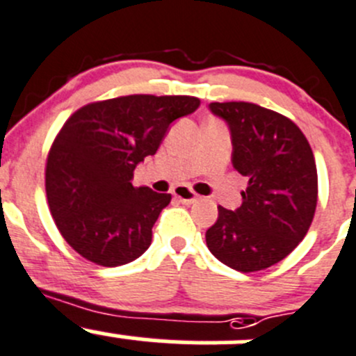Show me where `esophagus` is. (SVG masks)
Segmentation results:
<instances>
[{
	"instance_id": "obj_1",
	"label": "esophagus",
	"mask_w": 356,
	"mask_h": 356,
	"mask_svg": "<svg viewBox=\"0 0 356 356\" xmlns=\"http://www.w3.org/2000/svg\"><path fill=\"white\" fill-rule=\"evenodd\" d=\"M172 193H174L175 198H179L182 203H186V205H191V203H195L196 200H198V196H196L191 189L186 188V186H177Z\"/></svg>"
}]
</instances>
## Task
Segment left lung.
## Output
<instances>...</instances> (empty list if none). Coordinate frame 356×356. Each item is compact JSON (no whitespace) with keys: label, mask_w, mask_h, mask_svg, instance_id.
Instances as JSON below:
<instances>
[{"label":"left lung","mask_w":356,"mask_h":356,"mask_svg":"<svg viewBox=\"0 0 356 356\" xmlns=\"http://www.w3.org/2000/svg\"><path fill=\"white\" fill-rule=\"evenodd\" d=\"M209 109L229 127L231 163L248 186L236 210L217 207L207 247L241 273L266 270L287 257L312 226L315 156L305 134L280 113L250 102H212Z\"/></svg>","instance_id":"1"}]
</instances>
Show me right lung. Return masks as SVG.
<instances>
[{
	"mask_svg": "<svg viewBox=\"0 0 356 356\" xmlns=\"http://www.w3.org/2000/svg\"><path fill=\"white\" fill-rule=\"evenodd\" d=\"M198 106L189 95H127L83 106L64 123L44 182L55 224L81 257L115 268L149 248L172 196L134 188V170L156 153L172 122Z\"/></svg>",
	"mask_w": 356,
	"mask_h": 356,
	"instance_id": "obj_1",
	"label": "right lung"
}]
</instances>
